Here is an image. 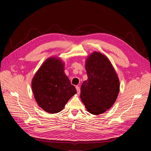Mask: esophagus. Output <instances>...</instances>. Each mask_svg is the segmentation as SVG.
<instances>
[{
	"label": "esophagus",
	"mask_w": 151,
	"mask_h": 151,
	"mask_svg": "<svg viewBox=\"0 0 151 151\" xmlns=\"http://www.w3.org/2000/svg\"><path fill=\"white\" fill-rule=\"evenodd\" d=\"M76 91H77V93L79 94L80 92H81V89H80V88L78 87V86H76Z\"/></svg>",
	"instance_id": "1"
}]
</instances>
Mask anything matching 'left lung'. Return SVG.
Instances as JSON below:
<instances>
[{
    "instance_id": "left-lung-1",
    "label": "left lung",
    "mask_w": 151,
    "mask_h": 151,
    "mask_svg": "<svg viewBox=\"0 0 151 151\" xmlns=\"http://www.w3.org/2000/svg\"><path fill=\"white\" fill-rule=\"evenodd\" d=\"M88 80L81 86V98L87 110L93 115L103 114L116 101L119 81L106 56L94 52L86 61Z\"/></svg>"
}]
</instances>
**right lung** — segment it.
Returning a JSON list of instances; mask_svg holds the SVG:
<instances>
[{
    "instance_id": "obj_1",
    "label": "right lung",
    "mask_w": 151,
    "mask_h": 151,
    "mask_svg": "<svg viewBox=\"0 0 151 151\" xmlns=\"http://www.w3.org/2000/svg\"><path fill=\"white\" fill-rule=\"evenodd\" d=\"M35 99L47 113L63 110L70 97L76 93L64 73V63L58 58H49L37 70L32 81Z\"/></svg>"
}]
</instances>
